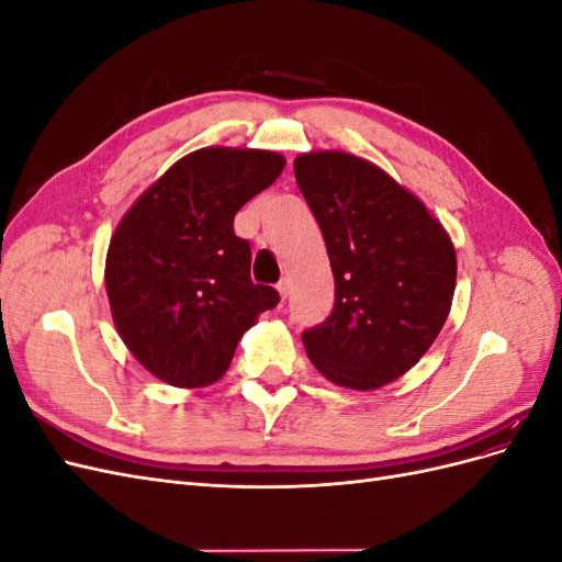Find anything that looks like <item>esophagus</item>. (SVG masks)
<instances>
[{"instance_id": "1", "label": "esophagus", "mask_w": 562, "mask_h": 562, "mask_svg": "<svg viewBox=\"0 0 562 562\" xmlns=\"http://www.w3.org/2000/svg\"><path fill=\"white\" fill-rule=\"evenodd\" d=\"M277 291H279V295L285 300L288 297V291H291V283H288V279H281L279 283H277Z\"/></svg>"}]
</instances>
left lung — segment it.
Wrapping results in <instances>:
<instances>
[{"label": "left lung", "mask_w": 562, "mask_h": 562, "mask_svg": "<svg viewBox=\"0 0 562 562\" xmlns=\"http://www.w3.org/2000/svg\"><path fill=\"white\" fill-rule=\"evenodd\" d=\"M300 192L326 239L330 316L302 333L323 378L356 391L411 370L450 314L457 258L443 225L382 168L347 151L295 159Z\"/></svg>", "instance_id": "obj_1"}]
</instances>
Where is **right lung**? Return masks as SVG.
Masks as SVG:
<instances>
[{"label":"right lung","mask_w":562,"mask_h":562,"mask_svg":"<svg viewBox=\"0 0 562 562\" xmlns=\"http://www.w3.org/2000/svg\"><path fill=\"white\" fill-rule=\"evenodd\" d=\"M267 149L203 147L176 161L119 223L105 262L116 333L151 375L184 389L225 375L241 335L279 293L250 279L234 215L274 182Z\"/></svg>","instance_id":"1"}]
</instances>
